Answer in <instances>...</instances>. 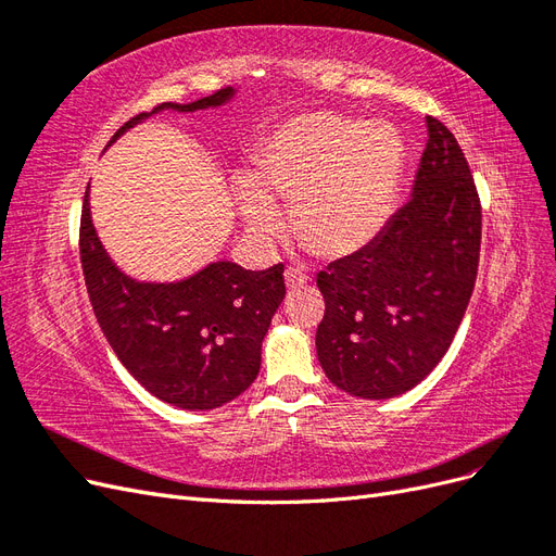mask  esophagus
<instances>
[{
    "label": "esophagus",
    "mask_w": 556,
    "mask_h": 556,
    "mask_svg": "<svg viewBox=\"0 0 556 556\" xmlns=\"http://www.w3.org/2000/svg\"><path fill=\"white\" fill-rule=\"evenodd\" d=\"M311 278L306 276V274H301L299 268H288V271H285V285H288V288L292 290V288H304V285L308 282Z\"/></svg>",
    "instance_id": "1"
}]
</instances>
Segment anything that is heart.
<instances>
[{
	"mask_svg": "<svg viewBox=\"0 0 556 556\" xmlns=\"http://www.w3.org/2000/svg\"><path fill=\"white\" fill-rule=\"evenodd\" d=\"M401 172L403 143L390 125L315 111L292 117L260 146L250 180L237 182V204L262 241L282 227L276 204L292 206L296 239L317 257L343 260L390 223Z\"/></svg>",
	"mask_w": 556,
	"mask_h": 556,
	"instance_id": "obj_1",
	"label": "heart"
}]
</instances>
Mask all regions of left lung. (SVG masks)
I'll list each match as a JSON object with an SVG mask.
<instances>
[{
    "mask_svg": "<svg viewBox=\"0 0 556 556\" xmlns=\"http://www.w3.org/2000/svg\"><path fill=\"white\" fill-rule=\"evenodd\" d=\"M408 204L359 252L317 274V359L339 390L392 399L443 359L473 294L482 213L452 131L427 117Z\"/></svg>",
    "mask_w": 556,
    "mask_h": 556,
    "instance_id": "1",
    "label": "left lung"
}]
</instances>
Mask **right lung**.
<instances>
[{"instance_id": "1", "label": "right lung", "mask_w": 556, "mask_h": 556, "mask_svg": "<svg viewBox=\"0 0 556 556\" xmlns=\"http://www.w3.org/2000/svg\"><path fill=\"white\" fill-rule=\"evenodd\" d=\"M237 94L239 88H225L190 104H162L131 117L106 148L150 115L220 109ZM80 262L99 327L150 394L182 410H213L255 382L262 341L285 299L282 264L250 271L220 260L180 280L131 278L97 237L90 185L80 215Z\"/></svg>"}]
</instances>
